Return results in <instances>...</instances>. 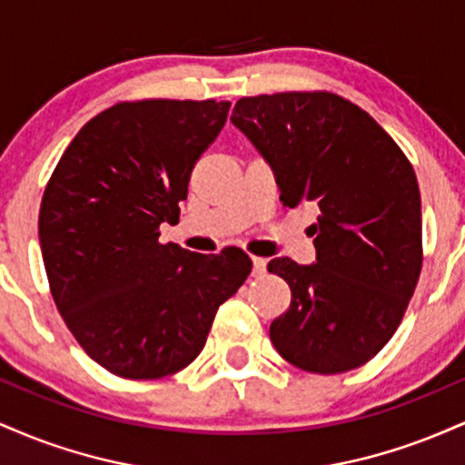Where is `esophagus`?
Wrapping results in <instances>:
<instances>
[{
	"label": "esophagus",
	"mask_w": 465,
	"mask_h": 465,
	"mask_svg": "<svg viewBox=\"0 0 465 465\" xmlns=\"http://www.w3.org/2000/svg\"><path fill=\"white\" fill-rule=\"evenodd\" d=\"M253 273L262 277L266 273V260L264 258H253Z\"/></svg>",
	"instance_id": "obj_1"
}]
</instances>
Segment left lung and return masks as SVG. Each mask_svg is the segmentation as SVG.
<instances>
[{"instance_id":"8db88e82","label":"left lung","mask_w":465,"mask_h":465,"mask_svg":"<svg viewBox=\"0 0 465 465\" xmlns=\"http://www.w3.org/2000/svg\"><path fill=\"white\" fill-rule=\"evenodd\" d=\"M232 122L271 163L282 203L319 210L317 262H269L292 297L271 323L275 350L322 376L365 365L398 330L420 280L413 165L367 111L330 92L240 98Z\"/></svg>"}]
</instances>
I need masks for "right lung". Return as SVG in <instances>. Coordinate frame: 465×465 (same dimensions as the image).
I'll return each mask as SVG.
<instances>
[{
	"label": "right lung",
	"mask_w": 465,
	"mask_h": 465,
	"mask_svg": "<svg viewBox=\"0 0 465 465\" xmlns=\"http://www.w3.org/2000/svg\"><path fill=\"white\" fill-rule=\"evenodd\" d=\"M229 106L117 103L78 131L47 181L39 240L50 292L80 348L115 376L154 381L188 367L251 273L242 249L203 255L159 242Z\"/></svg>",
	"instance_id": "add662e5"
}]
</instances>
